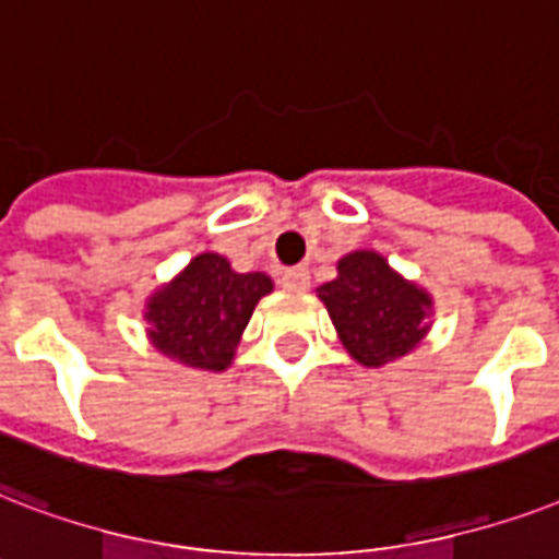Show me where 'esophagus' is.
Returning a JSON list of instances; mask_svg holds the SVG:
<instances>
[{
    "label": "esophagus",
    "mask_w": 559,
    "mask_h": 559,
    "mask_svg": "<svg viewBox=\"0 0 559 559\" xmlns=\"http://www.w3.org/2000/svg\"><path fill=\"white\" fill-rule=\"evenodd\" d=\"M309 283H311V276L306 267H288V271H283V276H280V285L288 288V292H306Z\"/></svg>",
    "instance_id": "esophagus-1"
}]
</instances>
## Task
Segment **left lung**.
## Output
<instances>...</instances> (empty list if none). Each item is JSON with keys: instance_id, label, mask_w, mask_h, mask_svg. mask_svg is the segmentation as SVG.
I'll use <instances>...</instances> for the list:
<instances>
[{"instance_id": "8db88e82", "label": "left lung", "mask_w": 559, "mask_h": 559, "mask_svg": "<svg viewBox=\"0 0 559 559\" xmlns=\"http://www.w3.org/2000/svg\"><path fill=\"white\" fill-rule=\"evenodd\" d=\"M341 344L358 365L384 367L426 341L435 300L376 250L338 259V276L318 288Z\"/></svg>"}]
</instances>
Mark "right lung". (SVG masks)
<instances>
[{
    "mask_svg": "<svg viewBox=\"0 0 559 559\" xmlns=\"http://www.w3.org/2000/svg\"><path fill=\"white\" fill-rule=\"evenodd\" d=\"M271 292L267 274H239L221 253L206 250L145 300V335L168 361L221 373L233 365L257 302Z\"/></svg>",
    "mask_w": 559,
    "mask_h": 559,
    "instance_id": "1",
    "label": "right lung"
}]
</instances>
